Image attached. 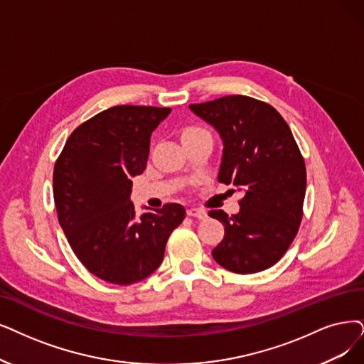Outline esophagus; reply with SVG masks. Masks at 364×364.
<instances>
[{
  "mask_svg": "<svg viewBox=\"0 0 364 364\" xmlns=\"http://www.w3.org/2000/svg\"><path fill=\"white\" fill-rule=\"evenodd\" d=\"M186 215L198 218V220H203V218L206 216V212L203 209H198V208H190V209H186Z\"/></svg>",
  "mask_w": 364,
  "mask_h": 364,
  "instance_id": "34e87169",
  "label": "esophagus"
}]
</instances>
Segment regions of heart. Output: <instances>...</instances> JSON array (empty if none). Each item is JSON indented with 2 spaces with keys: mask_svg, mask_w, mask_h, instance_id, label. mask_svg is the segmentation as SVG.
Listing matches in <instances>:
<instances>
[{
  "mask_svg": "<svg viewBox=\"0 0 364 364\" xmlns=\"http://www.w3.org/2000/svg\"><path fill=\"white\" fill-rule=\"evenodd\" d=\"M201 136H209V133L206 129H201L198 127H190L185 128L182 132V140H188V139H194V137H201Z\"/></svg>",
  "mask_w": 364,
  "mask_h": 364,
  "instance_id": "obj_1",
  "label": "heart"
}]
</instances>
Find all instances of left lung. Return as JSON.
<instances>
[{"instance_id": "1", "label": "left lung", "mask_w": 364, "mask_h": 364, "mask_svg": "<svg viewBox=\"0 0 364 364\" xmlns=\"http://www.w3.org/2000/svg\"><path fill=\"white\" fill-rule=\"evenodd\" d=\"M190 109L224 141L218 181L243 193L239 213L209 212L225 230L212 257L235 273L266 270L284 257L303 216L306 166L291 129L274 107L246 95H227Z\"/></svg>"}]
</instances>
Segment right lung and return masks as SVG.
<instances>
[{"instance_id": "right-lung-1", "label": "right lung", "mask_w": 364, "mask_h": 364, "mask_svg": "<svg viewBox=\"0 0 364 364\" xmlns=\"http://www.w3.org/2000/svg\"><path fill=\"white\" fill-rule=\"evenodd\" d=\"M170 112L125 105L100 112L70 134L55 163L58 221L80 263L106 282L148 278L185 218L178 203L136 218L129 198L132 179L146 168L151 134Z\"/></svg>"}]
</instances>
